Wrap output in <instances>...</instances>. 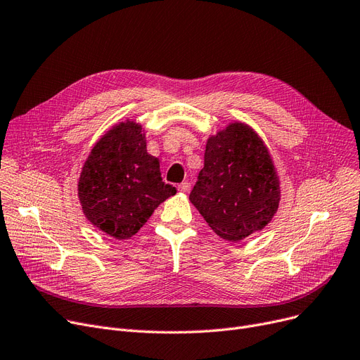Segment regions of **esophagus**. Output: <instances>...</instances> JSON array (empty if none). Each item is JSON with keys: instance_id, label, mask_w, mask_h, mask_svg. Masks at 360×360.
I'll return each instance as SVG.
<instances>
[{"instance_id": "esophagus-1", "label": "esophagus", "mask_w": 360, "mask_h": 360, "mask_svg": "<svg viewBox=\"0 0 360 360\" xmlns=\"http://www.w3.org/2000/svg\"><path fill=\"white\" fill-rule=\"evenodd\" d=\"M178 190L181 193H188L191 190V185H190V182H182L181 185H178Z\"/></svg>"}]
</instances>
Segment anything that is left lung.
Returning a JSON list of instances; mask_svg holds the SVG:
<instances>
[{
	"label": "left lung",
	"instance_id": "obj_1",
	"mask_svg": "<svg viewBox=\"0 0 360 360\" xmlns=\"http://www.w3.org/2000/svg\"><path fill=\"white\" fill-rule=\"evenodd\" d=\"M190 201L224 240L239 242L271 221L280 179L267 146L248 124L233 121L209 137Z\"/></svg>",
	"mask_w": 360,
	"mask_h": 360
}]
</instances>
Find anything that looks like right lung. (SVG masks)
Listing matches in <instances>:
<instances>
[{
    "mask_svg": "<svg viewBox=\"0 0 360 360\" xmlns=\"http://www.w3.org/2000/svg\"><path fill=\"white\" fill-rule=\"evenodd\" d=\"M86 219L103 233L134 236L158 207L176 194L165 184L159 159L147 153L144 128L136 121L113 125L93 146L77 184Z\"/></svg>",
    "mask_w": 360,
    "mask_h": 360,
    "instance_id": "add662e5",
    "label": "right lung"
}]
</instances>
